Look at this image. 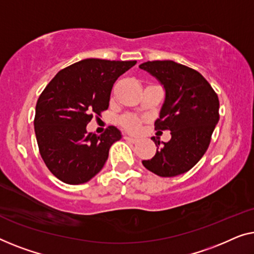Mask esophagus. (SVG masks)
I'll list each match as a JSON object with an SVG mask.
<instances>
[{
    "mask_svg": "<svg viewBox=\"0 0 254 254\" xmlns=\"http://www.w3.org/2000/svg\"><path fill=\"white\" fill-rule=\"evenodd\" d=\"M124 139H126V140H128V141H131V142H137L139 139L138 138H135V137H130V135H124Z\"/></svg>",
    "mask_w": 254,
    "mask_h": 254,
    "instance_id": "34e87169",
    "label": "esophagus"
}]
</instances>
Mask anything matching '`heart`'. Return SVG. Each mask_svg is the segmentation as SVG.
<instances>
[{
  "label": "heart",
  "mask_w": 254,
  "mask_h": 254,
  "mask_svg": "<svg viewBox=\"0 0 254 254\" xmlns=\"http://www.w3.org/2000/svg\"><path fill=\"white\" fill-rule=\"evenodd\" d=\"M124 127H126L128 131L137 132L141 127V121L135 116H127L124 120Z\"/></svg>",
  "instance_id": "obj_1"
}]
</instances>
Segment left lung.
Wrapping results in <instances>:
<instances>
[{
  "mask_svg": "<svg viewBox=\"0 0 254 254\" xmlns=\"http://www.w3.org/2000/svg\"><path fill=\"white\" fill-rule=\"evenodd\" d=\"M163 85L166 99L155 130H169L171 139L144 160L146 169L161 177H174L194 167L208 148L219 122L220 102L215 91L197 70L174 61H148L139 65Z\"/></svg>",
  "mask_w": 254,
  "mask_h": 254,
  "instance_id": "left-lung-1",
  "label": "left lung"
}]
</instances>
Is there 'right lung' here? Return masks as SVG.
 I'll return each instance as SVG.
<instances>
[{"instance_id":"obj_1","label":"right lung","mask_w":254,"mask_h":254,"mask_svg":"<svg viewBox=\"0 0 254 254\" xmlns=\"http://www.w3.org/2000/svg\"><path fill=\"white\" fill-rule=\"evenodd\" d=\"M135 63L81 60L61 70L42 91L35 107V137L42 160L60 181L86 183L105 166L110 146L122 134L109 127L96 135L86 126L108 109L114 83Z\"/></svg>"}]
</instances>
